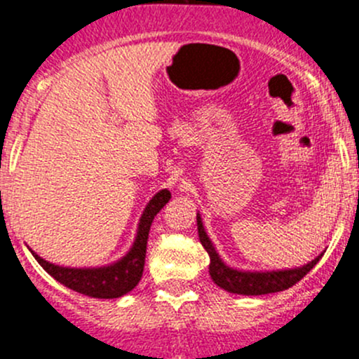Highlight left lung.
I'll return each mask as SVG.
<instances>
[{
    "label": "left lung",
    "instance_id": "left-lung-1",
    "mask_svg": "<svg viewBox=\"0 0 359 359\" xmlns=\"http://www.w3.org/2000/svg\"><path fill=\"white\" fill-rule=\"evenodd\" d=\"M198 234H200L201 245L210 255V276H212L213 283H217L224 290L240 293V295H266V293L287 290L297 281L302 280L321 259V255L316 257L313 262L297 267V269L273 271V273H243V271L231 269L220 260L219 253L215 252L212 241L208 240L205 229H203L200 217H198Z\"/></svg>",
    "mask_w": 359,
    "mask_h": 359
}]
</instances>
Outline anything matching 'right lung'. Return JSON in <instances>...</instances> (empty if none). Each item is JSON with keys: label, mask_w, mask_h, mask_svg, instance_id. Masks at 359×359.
Masks as SVG:
<instances>
[{"label": "right lung", "mask_w": 359, "mask_h": 359, "mask_svg": "<svg viewBox=\"0 0 359 359\" xmlns=\"http://www.w3.org/2000/svg\"><path fill=\"white\" fill-rule=\"evenodd\" d=\"M170 198L172 194L163 189L149 201V205L144 210L142 219H140L139 233H137L132 250L112 266L97 267V269H71V267H60L46 262L32 250L31 253L50 276H53L59 283L66 285L71 290L93 297V299H118L139 285L140 278H142L144 262H146L151 224L159 210L170 201Z\"/></svg>", "instance_id": "obj_1"}]
</instances>
